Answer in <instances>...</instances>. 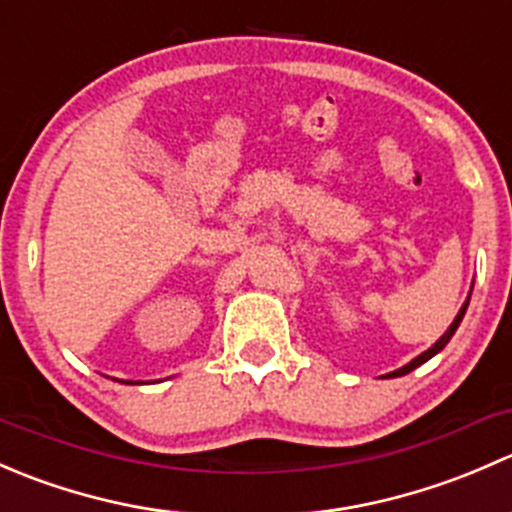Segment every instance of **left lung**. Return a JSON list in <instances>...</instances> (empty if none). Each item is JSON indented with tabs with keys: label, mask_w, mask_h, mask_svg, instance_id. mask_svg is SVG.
<instances>
[{
	"label": "left lung",
	"mask_w": 512,
	"mask_h": 512,
	"mask_svg": "<svg viewBox=\"0 0 512 512\" xmlns=\"http://www.w3.org/2000/svg\"><path fill=\"white\" fill-rule=\"evenodd\" d=\"M468 299H471V297H468ZM468 299H466V304H463V307H461V312H458V317H456V319H453V324H451V327H448V332H446V334H443V337H441V339H438V342H436V344H433V347H431V349H428V352H423L421 356H416V359H414V361H409V364H406V366H401V369L391 371V374H386V376H404V374H409V371H414V369H416V366H421V364H423V361H428V359H431V356H436L438 352H441V349H443V347H446V344H448V342H451V337H453V334H456L458 324H461L463 314H466V309H468Z\"/></svg>",
	"instance_id": "8db88e82"
}]
</instances>
